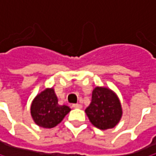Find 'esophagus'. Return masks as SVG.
Listing matches in <instances>:
<instances>
[{
    "label": "esophagus",
    "instance_id": "1",
    "mask_svg": "<svg viewBox=\"0 0 156 156\" xmlns=\"http://www.w3.org/2000/svg\"><path fill=\"white\" fill-rule=\"evenodd\" d=\"M72 108H82V105H80V104H73Z\"/></svg>",
    "mask_w": 156,
    "mask_h": 156
}]
</instances>
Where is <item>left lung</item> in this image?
Returning a JSON list of instances; mask_svg holds the SVG:
<instances>
[{
    "instance_id": "1",
    "label": "left lung",
    "mask_w": 156,
    "mask_h": 156,
    "mask_svg": "<svg viewBox=\"0 0 156 156\" xmlns=\"http://www.w3.org/2000/svg\"><path fill=\"white\" fill-rule=\"evenodd\" d=\"M89 121L96 127L106 130L115 127L122 116V108L116 95L108 88L97 87L92 99L85 110Z\"/></svg>"
}]
</instances>
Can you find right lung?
<instances>
[{
    "mask_svg": "<svg viewBox=\"0 0 156 156\" xmlns=\"http://www.w3.org/2000/svg\"><path fill=\"white\" fill-rule=\"evenodd\" d=\"M70 111L67 106H60L53 88H47L32 101L30 114L34 122L44 128H52L59 124Z\"/></svg>",
    "mask_w": 156,
    "mask_h": 156,
    "instance_id": "add662e5",
    "label": "right lung"
}]
</instances>
